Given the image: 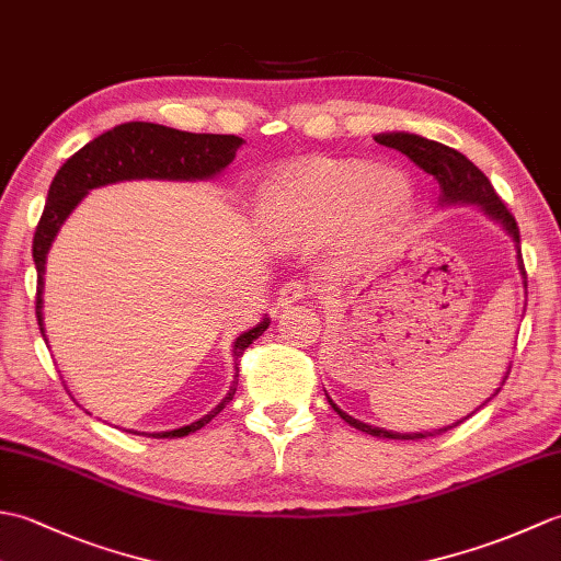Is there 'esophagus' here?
<instances>
[{"label": "esophagus", "mask_w": 561, "mask_h": 561, "mask_svg": "<svg viewBox=\"0 0 561 561\" xmlns=\"http://www.w3.org/2000/svg\"><path fill=\"white\" fill-rule=\"evenodd\" d=\"M304 296H306V287H304V284H301V282H289V284H284V287L279 289L277 306H279V308H289V306H294V304L304 301Z\"/></svg>", "instance_id": "34e87169"}]
</instances>
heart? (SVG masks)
<instances>
[{"mask_svg":"<svg viewBox=\"0 0 561 561\" xmlns=\"http://www.w3.org/2000/svg\"><path fill=\"white\" fill-rule=\"evenodd\" d=\"M416 187L410 175L368 161L311 159L260 190V231L282 245L332 238L350 257H371L412 224Z\"/></svg>","mask_w":561,"mask_h":561,"instance_id":"heart-1","label":"heart"}]
</instances>
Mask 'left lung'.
Segmentation results:
<instances>
[{"mask_svg": "<svg viewBox=\"0 0 561 561\" xmlns=\"http://www.w3.org/2000/svg\"><path fill=\"white\" fill-rule=\"evenodd\" d=\"M378 145L390 147V149H398L400 153H404L414 165H420L422 171H426L428 175L436 178L438 183V207H478L482 214H486L494 224L502 226V229L511 236V241H514L516 248V267L520 272V279H523V289H528V282H526V267H523V257H520V233H518V224L514 219V214L506 209V205L499 195L494 193V187L490 183V178H486L478 165H474L468 157H462L460 151L450 149L446 145H440V141L434 139H426L422 135H414V133H380L374 137ZM511 366H506V374L502 378V383L494 390V396L502 386L506 383ZM494 396L486 398L480 408H484L486 402H490ZM325 398L330 402V408L335 410L344 422L350 426L359 428L364 434H371L376 438H396V440H414V438H426V436H436L440 432H448V428L458 426L460 422L468 420L474 412L465 414L462 420H456L453 424H446L440 428H432V432H414V434H400V432H390V428H380V426H371L366 422L354 420L352 414H347L344 410H340L332 398L325 392Z\"/></svg>", "mask_w": 561, "mask_h": 561, "instance_id": "1", "label": "left lung"}]
</instances>
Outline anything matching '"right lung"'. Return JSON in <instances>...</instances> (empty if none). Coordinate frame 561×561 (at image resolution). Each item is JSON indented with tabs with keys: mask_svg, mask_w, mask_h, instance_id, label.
I'll list each match as a JSON object with an SVG mask.
<instances>
[{
	"mask_svg": "<svg viewBox=\"0 0 561 561\" xmlns=\"http://www.w3.org/2000/svg\"><path fill=\"white\" fill-rule=\"evenodd\" d=\"M245 141L236 135H193L181 133V129L163 127L157 123H123L108 133L91 139L87 147H81L75 157L67 159L62 169L53 178L50 190H47V202L38 229L33 236V262L38 270V296H35V318H38L41 335L45 337L43 325V289H45V265L47 253L55 243V238L62 229L81 199L91 190L123 183V181H214L219 178L229 163L236 159V151ZM270 328L267 313L260 318V323L243 330L233 340V366L236 374L226 396L219 404L199 420L190 422L171 432H153L147 434L151 438H181L195 434L197 428L209 424L226 404L236 396L238 388V359L245 352L248 344H253L262 332ZM137 434V432H133Z\"/></svg>",
	"mask_w": 561,
	"mask_h": 561,
	"instance_id": "add662e5",
	"label": "right lung"
}]
</instances>
